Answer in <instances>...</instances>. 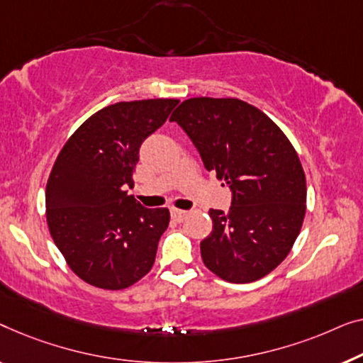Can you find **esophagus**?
<instances>
[{
    "mask_svg": "<svg viewBox=\"0 0 363 363\" xmlns=\"http://www.w3.org/2000/svg\"><path fill=\"white\" fill-rule=\"evenodd\" d=\"M187 211H179V208H174V211L171 212V217L174 218V220H177V222H182L184 218L187 217Z\"/></svg>",
    "mask_w": 363,
    "mask_h": 363,
    "instance_id": "34e87169",
    "label": "esophagus"
}]
</instances>
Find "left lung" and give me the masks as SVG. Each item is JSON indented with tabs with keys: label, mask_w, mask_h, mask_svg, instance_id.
<instances>
[{
	"label": "left lung",
	"mask_w": 363,
	"mask_h": 363,
	"mask_svg": "<svg viewBox=\"0 0 363 363\" xmlns=\"http://www.w3.org/2000/svg\"><path fill=\"white\" fill-rule=\"evenodd\" d=\"M169 120L233 194L228 212L208 211L203 264L228 283L267 277L289 255L306 216V174L294 146L262 110L228 96L184 100Z\"/></svg>",
	"instance_id": "1"
}]
</instances>
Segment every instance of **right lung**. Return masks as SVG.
<instances>
[{
	"label": "right lung",
	"mask_w": 363,
	"mask_h": 363,
	"mask_svg": "<svg viewBox=\"0 0 363 363\" xmlns=\"http://www.w3.org/2000/svg\"><path fill=\"white\" fill-rule=\"evenodd\" d=\"M177 99L118 101L86 118L60 150L45 187L54 243L80 279L130 288L151 272L167 208H145L126 191L140 146L164 123Z\"/></svg>",
	"instance_id": "obj_1"
}]
</instances>
